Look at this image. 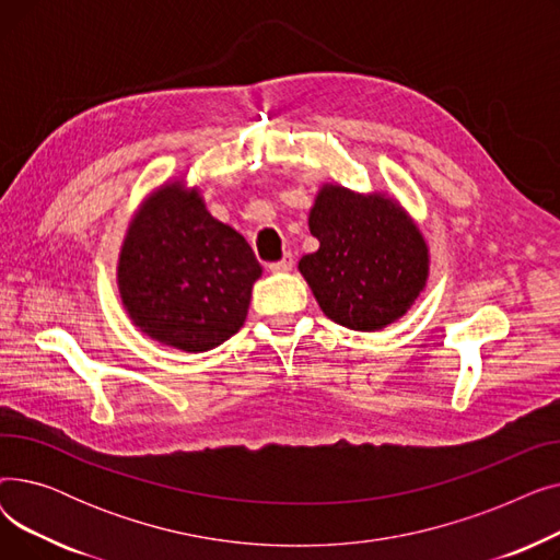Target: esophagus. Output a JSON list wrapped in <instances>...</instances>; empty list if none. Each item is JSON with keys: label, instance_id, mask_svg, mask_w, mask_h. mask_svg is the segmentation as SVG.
Here are the masks:
<instances>
[{"label": "esophagus", "instance_id": "34e87169", "mask_svg": "<svg viewBox=\"0 0 560 560\" xmlns=\"http://www.w3.org/2000/svg\"><path fill=\"white\" fill-rule=\"evenodd\" d=\"M270 268V272H290L292 270V254H285L281 260H275V262H270L268 265Z\"/></svg>", "mask_w": 560, "mask_h": 560}]
</instances>
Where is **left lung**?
Wrapping results in <instances>:
<instances>
[{
  "label": "left lung",
  "instance_id": "8db88e82",
  "mask_svg": "<svg viewBox=\"0 0 560 560\" xmlns=\"http://www.w3.org/2000/svg\"><path fill=\"white\" fill-rule=\"evenodd\" d=\"M308 229L319 249L302 256L300 272L336 325L378 331L420 298L429 249L395 199L325 186L315 197Z\"/></svg>",
  "mask_w": 560,
  "mask_h": 560
}]
</instances>
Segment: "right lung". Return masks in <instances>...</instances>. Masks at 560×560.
Segmentation results:
<instances>
[{
	"instance_id": "1",
	"label": "right lung",
	"mask_w": 560,
	"mask_h": 560,
	"mask_svg": "<svg viewBox=\"0 0 560 560\" xmlns=\"http://www.w3.org/2000/svg\"><path fill=\"white\" fill-rule=\"evenodd\" d=\"M260 272L243 235L206 211L197 190L174 182L129 224L117 285L142 334L197 354L241 331Z\"/></svg>"
}]
</instances>
